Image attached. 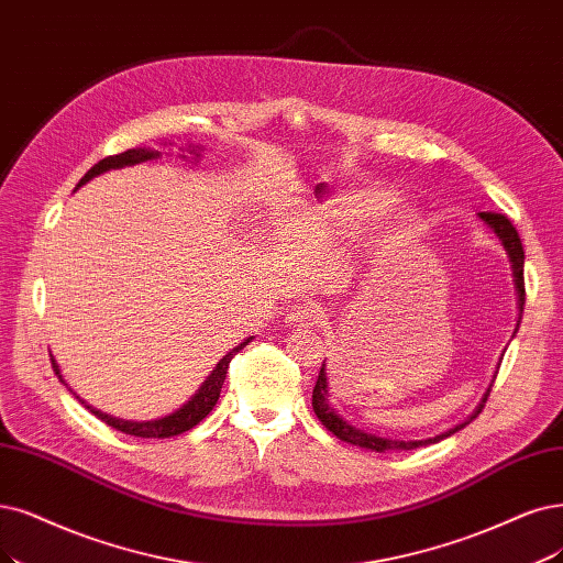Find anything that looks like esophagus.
I'll return each instance as SVG.
<instances>
[{
    "mask_svg": "<svg viewBox=\"0 0 563 563\" xmlns=\"http://www.w3.org/2000/svg\"><path fill=\"white\" fill-rule=\"evenodd\" d=\"M324 320V313L322 308L316 306V303H301V306H295L289 313L285 316V322L289 327H318L320 322Z\"/></svg>",
    "mask_w": 563,
    "mask_h": 563,
    "instance_id": "obj_1",
    "label": "esophagus"
}]
</instances>
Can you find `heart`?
Wrapping results in <instances>:
<instances>
[{"label": "heart", "instance_id": "obj_1", "mask_svg": "<svg viewBox=\"0 0 563 563\" xmlns=\"http://www.w3.org/2000/svg\"><path fill=\"white\" fill-rule=\"evenodd\" d=\"M397 201V195L389 190H368L357 199H352L339 208H331V211H324L318 218H313V232L322 245H339L352 236H357L368 224L385 218ZM420 229L422 216L418 208H399L385 227L380 245L387 250L406 247L420 234Z\"/></svg>", "mask_w": 563, "mask_h": 563}]
</instances>
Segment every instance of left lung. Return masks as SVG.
I'll return each instance as SVG.
<instances>
[{"instance_id": "left-lung-1", "label": "left lung", "mask_w": 563, "mask_h": 563, "mask_svg": "<svg viewBox=\"0 0 563 563\" xmlns=\"http://www.w3.org/2000/svg\"><path fill=\"white\" fill-rule=\"evenodd\" d=\"M477 220H481L492 234H496V239L501 241V245L506 247V255L510 260V268H512V280H515V292H517V308H519V318H517V324H515V334L519 329V320H522V310H525V247H522V241H519V234L517 229L512 227V222L501 216V213H477ZM512 334V336H515ZM504 360V357H501ZM496 378V376H494ZM494 383V380H492ZM489 389L492 385L487 387V391L483 394L481 404L475 406V410L468 415L466 420H462L460 424L450 427L448 431L443 433H435L431 435V439H422V441H401V439H385V435H378V433H371V431H364L360 427H352L347 420H343V415H339V410L331 406V391H329V380H327V364L322 362V368H320V376H318V383L313 387V410L318 415V420L336 435V439L350 443V445H357V448H364V450H371V452H387V450H415V448H422V445H433L439 443L443 439H448V435H452L454 431L464 429L473 418H477L481 415L483 406L487 404V397H489Z\"/></svg>"}]
</instances>
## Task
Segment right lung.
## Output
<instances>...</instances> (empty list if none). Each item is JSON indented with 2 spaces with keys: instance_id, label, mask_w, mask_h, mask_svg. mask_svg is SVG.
<instances>
[{
  "instance_id": "obj_1",
  "label": "right lung",
  "mask_w": 563,
  "mask_h": 563,
  "mask_svg": "<svg viewBox=\"0 0 563 563\" xmlns=\"http://www.w3.org/2000/svg\"><path fill=\"white\" fill-rule=\"evenodd\" d=\"M187 151H190V155H195L192 159L197 162V159L201 157V151H203V148H199V145H187ZM157 157H159V151H155V148H132V151H124V153L113 155V157H103V159H99V162L92 166V169H90L86 176L80 178L78 187L90 183L92 178H97V176H101V174H107V172L122 169V166H134V164H141V162H151V159H157ZM183 157H185V155H183ZM185 159H187V157H185ZM78 187H76V190H78ZM250 341H253V336L243 339L236 347H232V350L227 352V355H224V357L216 364V368L211 371V376H208V378L201 383V387L192 394L190 401H185L178 410H174V412H169V415H164V418L143 420V422L113 418V415H109V412H101V410L92 408L90 404L82 401V399L78 397V394L67 385V380H65V376H62V371H59V366H57V362H55L53 355H51V362H53V371H55V376L59 378V383L67 385V389L74 394V397H76L82 406H86L92 415H97V418H99L101 422H107L109 427H113V429H118V431H122V433L139 435V439H169V435H178V433H183V431H187V429L197 427V424L206 418V415L213 410V406H216L218 399H220V391H222V385H224V378H227L229 362H232V357L236 355V352L243 350Z\"/></svg>"
}]
</instances>
